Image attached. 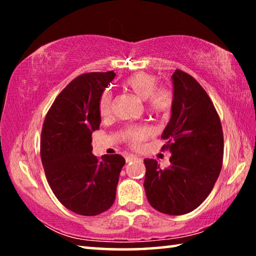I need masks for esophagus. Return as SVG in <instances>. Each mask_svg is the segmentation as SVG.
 <instances>
[{
  "instance_id": "1",
  "label": "esophagus",
  "mask_w": 256,
  "mask_h": 256,
  "mask_svg": "<svg viewBox=\"0 0 256 256\" xmlns=\"http://www.w3.org/2000/svg\"><path fill=\"white\" fill-rule=\"evenodd\" d=\"M136 159H138V157H136V156H134V154H128L126 157H125V160H126V162H133V160H136Z\"/></svg>"
}]
</instances>
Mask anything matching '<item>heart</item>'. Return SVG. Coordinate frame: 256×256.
Returning a JSON list of instances; mask_svg holds the SVG:
<instances>
[{"mask_svg": "<svg viewBox=\"0 0 256 256\" xmlns=\"http://www.w3.org/2000/svg\"><path fill=\"white\" fill-rule=\"evenodd\" d=\"M157 78L148 73H136L128 76L123 82L125 90L141 100L146 102V108L151 112L167 114L174 105V94L167 86H157ZM112 110V94L105 92L99 102V112L102 116H108ZM152 131L149 126H136L126 130L125 138L132 144L136 146L141 141L151 136Z\"/></svg>", "mask_w": 256, "mask_h": 256, "instance_id": "1", "label": "heart"}]
</instances>
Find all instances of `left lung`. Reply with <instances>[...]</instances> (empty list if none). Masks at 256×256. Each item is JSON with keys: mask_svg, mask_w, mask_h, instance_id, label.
Instances as JSON below:
<instances>
[{"mask_svg": "<svg viewBox=\"0 0 256 256\" xmlns=\"http://www.w3.org/2000/svg\"><path fill=\"white\" fill-rule=\"evenodd\" d=\"M174 105L162 138L170 151V164L162 170L144 159V190L151 206L180 216L201 204L214 188L224 157V134L216 110L200 84L188 73L172 76Z\"/></svg>", "mask_w": 256, "mask_h": 256, "instance_id": "obj_1", "label": "left lung"}]
</instances>
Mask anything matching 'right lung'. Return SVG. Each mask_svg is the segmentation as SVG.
<instances>
[{
  "mask_svg": "<svg viewBox=\"0 0 256 256\" xmlns=\"http://www.w3.org/2000/svg\"><path fill=\"white\" fill-rule=\"evenodd\" d=\"M115 73L92 72L71 81L47 112L40 157L47 182L58 200L81 216H97L115 201L125 159L92 154V134L102 122L99 102Z\"/></svg>",
  "mask_w": 256,
  "mask_h": 256,
  "instance_id": "right-lung-1",
  "label": "right lung"
}]
</instances>
